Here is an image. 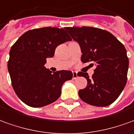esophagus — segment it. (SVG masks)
Wrapping results in <instances>:
<instances>
[{
    "label": "esophagus",
    "mask_w": 134,
    "mask_h": 134,
    "mask_svg": "<svg viewBox=\"0 0 134 134\" xmlns=\"http://www.w3.org/2000/svg\"><path fill=\"white\" fill-rule=\"evenodd\" d=\"M77 77H78L77 72H76V71L73 72V79H76Z\"/></svg>",
    "instance_id": "34e87169"
}]
</instances>
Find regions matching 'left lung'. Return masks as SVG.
Instances as JSON below:
<instances>
[{"instance_id":"1","label":"left lung","mask_w":134,"mask_h":134,"mask_svg":"<svg viewBox=\"0 0 134 134\" xmlns=\"http://www.w3.org/2000/svg\"><path fill=\"white\" fill-rule=\"evenodd\" d=\"M65 29L81 47L83 63L95 65L94 74L79 72L87 80L86 88L79 91L81 99L97 107L114 102L127 81L129 58L124 45L108 31L95 27H65Z\"/></svg>"}]
</instances>
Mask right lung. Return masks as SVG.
Instances as JSON below:
<instances>
[{
  "label": "right lung",
  "instance_id": "obj_1",
  "mask_svg": "<svg viewBox=\"0 0 134 134\" xmlns=\"http://www.w3.org/2000/svg\"><path fill=\"white\" fill-rule=\"evenodd\" d=\"M71 39L64 29L43 27L29 30L11 47L8 70L17 96L32 108H40L56 101L63 83L71 80V71H50L44 67L58 45Z\"/></svg>",
  "mask_w": 134,
  "mask_h": 134
}]
</instances>
